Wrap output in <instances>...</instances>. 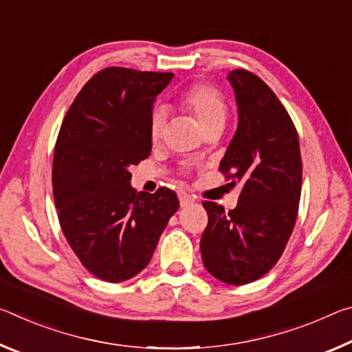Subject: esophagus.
Listing matches in <instances>:
<instances>
[{"instance_id": "34e87169", "label": "esophagus", "mask_w": 352, "mask_h": 352, "mask_svg": "<svg viewBox=\"0 0 352 352\" xmlns=\"http://www.w3.org/2000/svg\"><path fill=\"white\" fill-rule=\"evenodd\" d=\"M178 199H180V206H182V208H186V206L194 204V199L190 197L189 194H184V192H183V194H180V197H178Z\"/></svg>"}]
</instances>
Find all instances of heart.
Returning <instances> with one entry per match:
<instances>
[{"label": "heart", "instance_id": "heart-1", "mask_svg": "<svg viewBox=\"0 0 352 352\" xmlns=\"http://www.w3.org/2000/svg\"><path fill=\"white\" fill-rule=\"evenodd\" d=\"M180 104L189 115H192L197 121L201 132H208L212 129H223L226 115V102L222 94L211 85H195L183 94ZM166 111L158 109L153 111L151 118V138L152 141H158L164 133L166 127Z\"/></svg>", "mask_w": 352, "mask_h": 352}]
</instances>
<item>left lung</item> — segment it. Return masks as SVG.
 <instances>
[{
    "label": "left lung",
    "mask_w": 352,
    "mask_h": 352,
    "mask_svg": "<svg viewBox=\"0 0 352 352\" xmlns=\"http://www.w3.org/2000/svg\"><path fill=\"white\" fill-rule=\"evenodd\" d=\"M237 129L220 162L230 184H241L237 206L204 201L208 225L200 250L205 269L231 285L264 276L285 248L301 195L300 141L294 122L269 87L245 69L228 74Z\"/></svg>",
    "instance_id": "left-lung-1"
}]
</instances>
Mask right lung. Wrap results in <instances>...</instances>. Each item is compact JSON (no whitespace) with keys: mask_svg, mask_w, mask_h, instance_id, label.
I'll return each instance as SVG.
<instances>
[{"mask_svg":"<svg viewBox=\"0 0 352 352\" xmlns=\"http://www.w3.org/2000/svg\"><path fill=\"white\" fill-rule=\"evenodd\" d=\"M172 73L105 68L71 104L58 133L52 190L58 222L85 269L109 283L138 275L178 210L174 190L130 186V168L152 151L155 99Z\"/></svg>","mask_w":352,"mask_h":352,"instance_id":"1","label":"right lung"}]
</instances>
